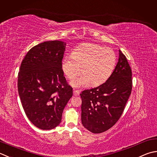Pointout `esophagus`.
I'll use <instances>...</instances> for the list:
<instances>
[{"mask_svg":"<svg viewBox=\"0 0 157 157\" xmlns=\"http://www.w3.org/2000/svg\"><path fill=\"white\" fill-rule=\"evenodd\" d=\"M79 94V90H73V95H74V96H78Z\"/></svg>","mask_w":157,"mask_h":157,"instance_id":"esophagus-1","label":"esophagus"}]
</instances>
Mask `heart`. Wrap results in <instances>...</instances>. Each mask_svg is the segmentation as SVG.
Segmentation results:
<instances>
[{
  "label": "heart",
  "instance_id": "heart-1",
  "mask_svg": "<svg viewBox=\"0 0 157 157\" xmlns=\"http://www.w3.org/2000/svg\"><path fill=\"white\" fill-rule=\"evenodd\" d=\"M115 52L104 46L89 44L77 48L72 56L68 55L62 62V69L67 78H75L81 71L83 74L71 82L74 87H82L91 83L99 86L105 82L114 70Z\"/></svg>",
  "mask_w": 157,
  "mask_h": 157
}]
</instances>
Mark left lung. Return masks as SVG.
Returning <instances> with one entry per match:
<instances>
[{"label": "left lung", "mask_w": 157, "mask_h": 157, "mask_svg": "<svg viewBox=\"0 0 157 157\" xmlns=\"http://www.w3.org/2000/svg\"><path fill=\"white\" fill-rule=\"evenodd\" d=\"M132 72L127 58L119 50L118 62L107 80L82 92V123L89 131L101 133L121 118L132 90Z\"/></svg>", "instance_id": "8db88e82"}]
</instances>
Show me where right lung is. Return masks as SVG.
I'll use <instances>...</instances> for the list:
<instances>
[{
    "label": "right lung",
    "mask_w": 157,
    "mask_h": 157,
    "mask_svg": "<svg viewBox=\"0 0 157 157\" xmlns=\"http://www.w3.org/2000/svg\"><path fill=\"white\" fill-rule=\"evenodd\" d=\"M66 43L45 41L28 52L18 73L17 88L28 118L43 130L56 127L73 96L62 69Z\"/></svg>",
    "instance_id": "1"
}]
</instances>
